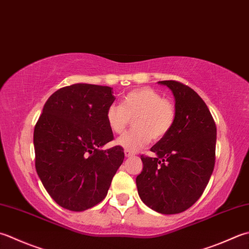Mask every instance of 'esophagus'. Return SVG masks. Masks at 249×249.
Returning a JSON list of instances; mask_svg holds the SVG:
<instances>
[{
  "label": "esophagus",
  "instance_id": "esophagus-1",
  "mask_svg": "<svg viewBox=\"0 0 249 249\" xmlns=\"http://www.w3.org/2000/svg\"><path fill=\"white\" fill-rule=\"evenodd\" d=\"M124 153H125V157L126 158H130V157H133V155L135 154L134 152H131V151H128V150H125Z\"/></svg>",
  "mask_w": 249,
  "mask_h": 249
}]
</instances>
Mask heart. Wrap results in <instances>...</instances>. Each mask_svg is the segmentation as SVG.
Wrapping results in <instances>:
<instances>
[{"mask_svg":"<svg viewBox=\"0 0 249 249\" xmlns=\"http://www.w3.org/2000/svg\"><path fill=\"white\" fill-rule=\"evenodd\" d=\"M177 119L174 102L163 98L151 87H139L128 91L121 106L111 105L106 112L109 128L116 135L123 134L133 120L134 128L116 140V144L125 150L138 151L151 139L162 140L173 129Z\"/></svg>","mask_w":249,"mask_h":249,"instance_id":"b5f03b06","label":"heart"}]
</instances>
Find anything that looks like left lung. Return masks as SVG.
Here are the masks:
<instances>
[{
	"instance_id": "8db88e82",
	"label": "left lung",
	"mask_w": 249,
	"mask_h": 249,
	"mask_svg": "<svg viewBox=\"0 0 249 249\" xmlns=\"http://www.w3.org/2000/svg\"><path fill=\"white\" fill-rule=\"evenodd\" d=\"M173 91L177 119L166 137L141 155L142 172L136 178L145 205L164 215L191 207L205 190L215 166L217 128L204 100L177 81H160Z\"/></svg>"
}]
</instances>
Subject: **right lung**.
Wrapping results in <instances>:
<instances>
[{
  "mask_svg": "<svg viewBox=\"0 0 249 249\" xmlns=\"http://www.w3.org/2000/svg\"><path fill=\"white\" fill-rule=\"evenodd\" d=\"M115 97L109 86L73 84L47 99L33 134L36 168L44 188L58 205L83 212L108 193L123 163L120 145L106 120Z\"/></svg>",
  "mask_w": 249,
  "mask_h": 249,
  "instance_id": "right-lung-1",
  "label": "right lung"
}]
</instances>
